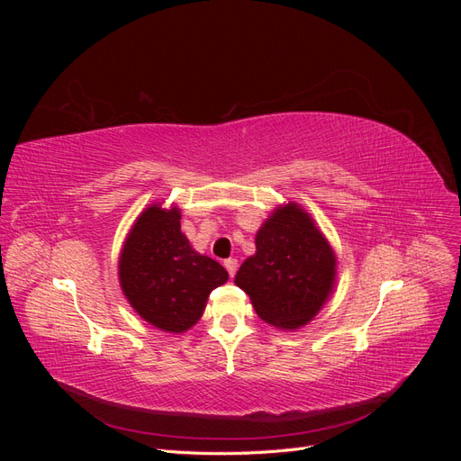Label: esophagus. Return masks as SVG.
I'll return each mask as SVG.
<instances>
[{
	"mask_svg": "<svg viewBox=\"0 0 461 461\" xmlns=\"http://www.w3.org/2000/svg\"><path fill=\"white\" fill-rule=\"evenodd\" d=\"M225 269L229 271V276L232 278L234 275H236V269H239V261H236V259H225Z\"/></svg>",
	"mask_w": 461,
	"mask_h": 461,
	"instance_id": "obj_1",
	"label": "esophagus"
}]
</instances>
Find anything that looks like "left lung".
<instances>
[{"mask_svg":"<svg viewBox=\"0 0 461 461\" xmlns=\"http://www.w3.org/2000/svg\"><path fill=\"white\" fill-rule=\"evenodd\" d=\"M337 256L310 213L290 202L276 207L256 234V254L234 276L256 313L276 329H300L329 300Z\"/></svg>","mask_w":461,"mask_h":461,"instance_id":"8db88e82","label":"left lung"}]
</instances>
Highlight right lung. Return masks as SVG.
<instances>
[{
	"mask_svg": "<svg viewBox=\"0 0 461 461\" xmlns=\"http://www.w3.org/2000/svg\"><path fill=\"white\" fill-rule=\"evenodd\" d=\"M229 273L198 254L180 230L178 207H146L136 219L119 258V283L134 312L165 332L196 325L212 290Z\"/></svg>",
	"mask_w": 461,
	"mask_h": 461,
	"instance_id": "1",
	"label": "right lung"
}]
</instances>
